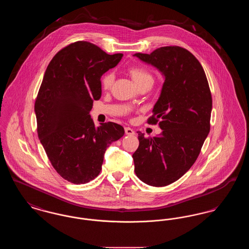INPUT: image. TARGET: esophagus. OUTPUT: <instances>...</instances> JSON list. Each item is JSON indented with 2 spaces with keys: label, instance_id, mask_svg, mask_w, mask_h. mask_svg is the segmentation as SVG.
<instances>
[{
  "label": "esophagus",
  "instance_id": "obj_1",
  "mask_svg": "<svg viewBox=\"0 0 249 249\" xmlns=\"http://www.w3.org/2000/svg\"><path fill=\"white\" fill-rule=\"evenodd\" d=\"M125 133H126L127 135H134V134H135L134 130H132L131 128H129V127H126V128H125Z\"/></svg>",
  "mask_w": 249,
  "mask_h": 249
}]
</instances>
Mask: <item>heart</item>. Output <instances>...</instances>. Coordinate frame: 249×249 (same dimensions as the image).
Listing matches in <instances>:
<instances>
[{
    "label": "heart",
    "instance_id": "1",
    "mask_svg": "<svg viewBox=\"0 0 249 249\" xmlns=\"http://www.w3.org/2000/svg\"><path fill=\"white\" fill-rule=\"evenodd\" d=\"M127 71L129 72L130 77L132 78V80L138 87L142 86L143 84L153 83V75L142 67L130 66ZM114 79H115V75H114L113 71L106 72L102 76V79H101V85H102L103 89H109L114 82Z\"/></svg>",
    "mask_w": 249,
    "mask_h": 249
}]
</instances>
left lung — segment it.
Listing matches in <instances>:
<instances>
[{
	"mask_svg": "<svg viewBox=\"0 0 249 249\" xmlns=\"http://www.w3.org/2000/svg\"><path fill=\"white\" fill-rule=\"evenodd\" d=\"M134 56L155 66L165 79L147 119L148 124L159 123L162 132L151 138L137 131L134 171L143 183L164 187L183 177L200 154L210 131L212 95L201 63L186 48L162 47Z\"/></svg>",
	"mask_w": 249,
	"mask_h": 249,
	"instance_id": "left-lung-1",
	"label": "left lung"
}]
</instances>
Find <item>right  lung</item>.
<instances>
[{"label":"right lung","instance_id":"add662e5","mask_svg":"<svg viewBox=\"0 0 249 249\" xmlns=\"http://www.w3.org/2000/svg\"><path fill=\"white\" fill-rule=\"evenodd\" d=\"M122 56L77 41L59 50L45 72L35 105L38 137L57 173L73 184L97 178L107 146L124 135L114 122L96 128L89 115L102 95V75Z\"/></svg>","mask_w":249,"mask_h":249}]
</instances>
